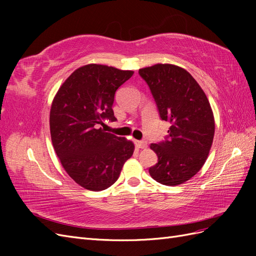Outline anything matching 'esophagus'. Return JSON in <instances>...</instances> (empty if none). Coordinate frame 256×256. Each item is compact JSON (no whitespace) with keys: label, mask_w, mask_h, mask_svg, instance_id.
Returning <instances> with one entry per match:
<instances>
[{"label":"esophagus","mask_w":256,"mask_h":256,"mask_svg":"<svg viewBox=\"0 0 256 256\" xmlns=\"http://www.w3.org/2000/svg\"><path fill=\"white\" fill-rule=\"evenodd\" d=\"M134 144L136 148H146L147 147V142L142 140V141H138V140H134Z\"/></svg>","instance_id":"obj_1"}]
</instances>
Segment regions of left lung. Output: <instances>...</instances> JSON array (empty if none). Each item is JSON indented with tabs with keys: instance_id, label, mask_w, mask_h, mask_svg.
I'll use <instances>...</instances> for the list:
<instances>
[{
	"instance_id": "8db88e82",
	"label": "left lung",
	"mask_w": 256,
	"mask_h": 256,
	"mask_svg": "<svg viewBox=\"0 0 256 256\" xmlns=\"http://www.w3.org/2000/svg\"><path fill=\"white\" fill-rule=\"evenodd\" d=\"M162 120L171 122L164 141L150 144L158 164L150 168L154 180L177 186L194 176L208 157L214 136L210 104L194 78L184 68L156 64L142 68Z\"/></svg>"
}]
</instances>
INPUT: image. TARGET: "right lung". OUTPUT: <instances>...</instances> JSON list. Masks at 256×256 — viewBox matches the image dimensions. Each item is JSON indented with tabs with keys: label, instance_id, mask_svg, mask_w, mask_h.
<instances>
[{
	"label": "right lung",
	"instance_id": "right-lung-1",
	"mask_svg": "<svg viewBox=\"0 0 256 256\" xmlns=\"http://www.w3.org/2000/svg\"><path fill=\"white\" fill-rule=\"evenodd\" d=\"M134 72L88 64L74 70L62 84L50 110L51 140L67 174L90 191H102L120 177L134 145L106 132L99 125L115 122V92Z\"/></svg>",
	"mask_w": 256,
	"mask_h": 256
}]
</instances>
